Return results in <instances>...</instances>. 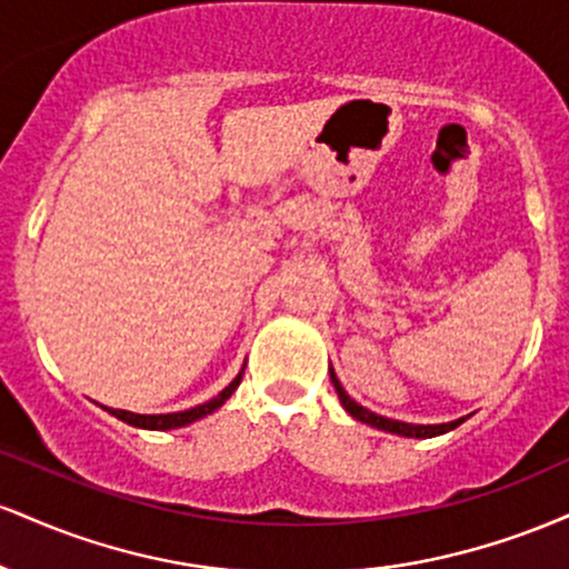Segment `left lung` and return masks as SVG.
<instances>
[{"instance_id":"1","label":"left lung","mask_w":569,"mask_h":569,"mask_svg":"<svg viewBox=\"0 0 569 569\" xmlns=\"http://www.w3.org/2000/svg\"><path fill=\"white\" fill-rule=\"evenodd\" d=\"M329 375H331V385H335L337 396H339V403H342V409L348 411L350 417H356V420L367 422V426L377 428V430H385V433H396V436H407V439H433V436H443L449 433V430H455L457 426H462L466 422V417H457L452 422H439V426H415V422H401V420H390V417H382V415H375V411H369L367 407H361L358 401H352L348 396V390L342 388V382L337 380L335 369L329 367Z\"/></svg>"}]
</instances>
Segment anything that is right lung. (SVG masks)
Masks as SVG:
<instances>
[{
	"label": "right lung",
	"instance_id": "obj_1",
	"mask_svg": "<svg viewBox=\"0 0 569 569\" xmlns=\"http://www.w3.org/2000/svg\"><path fill=\"white\" fill-rule=\"evenodd\" d=\"M246 369V367H243ZM243 369L238 371V377L227 385L224 390H221L219 396H213L211 401L206 403H198V407L192 409H184V411H168V415H136V411H126V409H112V407H103L109 411V415H114L117 420L128 422V426L133 428H143V430H173V428H184V426H192V422L202 420L206 415H211V411H217L221 403L230 398L234 390H238L240 380H243Z\"/></svg>",
	"mask_w": 569,
	"mask_h": 569
}]
</instances>
